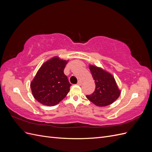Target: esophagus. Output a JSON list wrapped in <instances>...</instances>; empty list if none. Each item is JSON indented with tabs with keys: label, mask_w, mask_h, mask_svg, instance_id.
Instances as JSON below:
<instances>
[{
	"label": "esophagus",
	"mask_w": 152,
	"mask_h": 152,
	"mask_svg": "<svg viewBox=\"0 0 152 152\" xmlns=\"http://www.w3.org/2000/svg\"><path fill=\"white\" fill-rule=\"evenodd\" d=\"M77 84L79 85V86H81L82 84V82L81 80H79V81H78V82H77Z\"/></svg>",
	"instance_id": "34e87169"
}]
</instances>
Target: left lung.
I'll return each mask as SVG.
<instances>
[{
    "instance_id": "left-lung-1",
    "label": "left lung",
    "mask_w": 152,
    "mask_h": 152,
    "mask_svg": "<svg viewBox=\"0 0 152 152\" xmlns=\"http://www.w3.org/2000/svg\"><path fill=\"white\" fill-rule=\"evenodd\" d=\"M90 71L95 80V91L87 98L99 107H106L112 104L120 96L113 77L108 72L95 66H89Z\"/></svg>"
}]
</instances>
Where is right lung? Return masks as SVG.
<instances>
[{
    "instance_id": "right-lung-1",
    "label": "right lung",
    "mask_w": 152,
    "mask_h": 152,
    "mask_svg": "<svg viewBox=\"0 0 152 152\" xmlns=\"http://www.w3.org/2000/svg\"><path fill=\"white\" fill-rule=\"evenodd\" d=\"M66 63L55 57L40 68L30 84L34 97L39 103L54 106L67 95L72 85L64 73Z\"/></svg>"
}]
</instances>
